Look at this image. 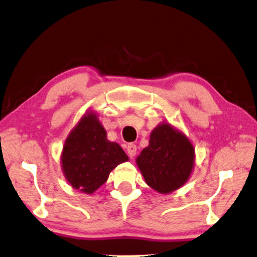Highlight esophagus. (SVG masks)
Returning <instances> with one entry per match:
<instances>
[{
	"mask_svg": "<svg viewBox=\"0 0 257 257\" xmlns=\"http://www.w3.org/2000/svg\"><path fill=\"white\" fill-rule=\"evenodd\" d=\"M136 151H137V147L135 144L129 143L127 145V152H128V156L130 157V158H134V157H135Z\"/></svg>",
	"mask_w": 257,
	"mask_h": 257,
	"instance_id": "esophagus-1",
	"label": "esophagus"
}]
</instances>
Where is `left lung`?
<instances>
[{"label": "left lung", "instance_id": "1", "mask_svg": "<svg viewBox=\"0 0 257 257\" xmlns=\"http://www.w3.org/2000/svg\"><path fill=\"white\" fill-rule=\"evenodd\" d=\"M194 162L193 144L170 123H162L152 130L149 145L136 159L145 182L160 194H170L185 185Z\"/></svg>", "mask_w": 257, "mask_h": 257}]
</instances>
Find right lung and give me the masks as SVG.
I'll use <instances>...</instances> for the list:
<instances>
[{
  "mask_svg": "<svg viewBox=\"0 0 257 257\" xmlns=\"http://www.w3.org/2000/svg\"><path fill=\"white\" fill-rule=\"evenodd\" d=\"M129 158L115 142L107 140L97 114L87 112L69 134L61 155L62 171L72 188L92 194Z\"/></svg>",
  "mask_w": 257,
  "mask_h": 257,
  "instance_id": "right-lung-1",
  "label": "right lung"
}]
</instances>
